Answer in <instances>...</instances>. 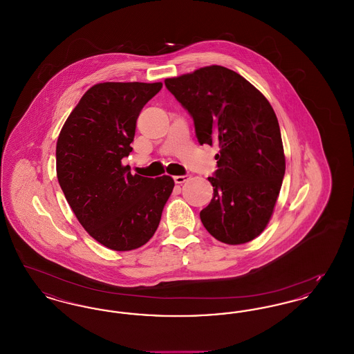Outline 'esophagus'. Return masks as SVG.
I'll return each instance as SVG.
<instances>
[{"instance_id":"34e87169","label":"esophagus","mask_w":354,"mask_h":354,"mask_svg":"<svg viewBox=\"0 0 354 354\" xmlns=\"http://www.w3.org/2000/svg\"><path fill=\"white\" fill-rule=\"evenodd\" d=\"M189 178H191V175L185 174V175H178V176H174V180H175V183H176V185H183L185 182L189 180Z\"/></svg>"}]
</instances>
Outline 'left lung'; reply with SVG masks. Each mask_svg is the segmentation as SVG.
Masks as SVG:
<instances>
[{
    "label": "left lung",
    "mask_w": 354,
    "mask_h": 354,
    "mask_svg": "<svg viewBox=\"0 0 354 354\" xmlns=\"http://www.w3.org/2000/svg\"><path fill=\"white\" fill-rule=\"evenodd\" d=\"M194 120L201 145L216 143L214 198L201 211L205 230L225 244H244L270 221L286 174L276 114L267 98L234 70L207 66L165 81Z\"/></svg>",
    "instance_id": "left-lung-1"
}]
</instances>
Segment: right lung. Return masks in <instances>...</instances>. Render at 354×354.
<instances>
[{
  "mask_svg": "<svg viewBox=\"0 0 354 354\" xmlns=\"http://www.w3.org/2000/svg\"><path fill=\"white\" fill-rule=\"evenodd\" d=\"M163 84L104 82L84 93L57 142V176L88 235L114 251H131L155 234L174 188L171 176L133 175L136 119Z\"/></svg>",
  "mask_w": 354,
  "mask_h": 354,
  "instance_id": "obj_1",
  "label": "right lung"
}]
</instances>
